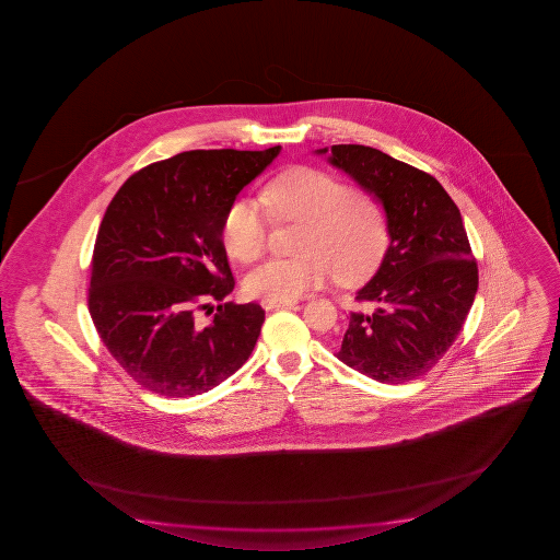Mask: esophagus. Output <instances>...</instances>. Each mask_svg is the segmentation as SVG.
Returning <instances> with one entry per match:
<instances>
[{"label": "esophagus", "instance_id": "1", "mask_svg": "<svg viewBox=\"0 0 560 560\" xmlns=\"http://www.w3.org/2000/svg\"><path fill=\"white\" fill-rule=\"evenodd\" d=\"M260 305L265 307L266 312H272V310H280V307H290V305H294V302H276V300H262Z\"/></svg>", "mask_w": 560, "mask_h": 560}]
</instances>
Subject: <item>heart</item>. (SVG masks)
<instances>
[{"label": "heart", "instance_id": "obj_1", "mask_svg": "<svg viewBox=\"0 0 560 560\" xmlns=\"http://www.w3.org/2000/svg\"><path fill=\"white\" fill-rule=\"evenodd\" d=\"M260 201L280 221L305 223L300 256L270 258L245 280L250 298L292 302L332 276L359 282L378 268L388 248V221L376 198L315 168H292L268 182ZM223 243L238 262H255L268 243V218L256 201L233 203L223 221Z\"/></svg>", "mask_w": 560, "mask_h": 560}]
</instances>
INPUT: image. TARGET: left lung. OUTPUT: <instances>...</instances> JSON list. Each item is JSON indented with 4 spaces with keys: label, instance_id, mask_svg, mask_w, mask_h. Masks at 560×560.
Returning a JSON list of instances; mask_svg holds the SVG:
<instances>
[{
    "label": "left lung",
    "instance_id": "8db88e82",
    "mask_svg": "<svg viewBox=\"0 0 560 560\" xmlns=\"http://www.w3.org/2000/svg\"><path fill=\"white\" fill-rule=\"evenodd\" d=\"M380 201L389 243L376 275L357 292L370 312H351L335 357L364 376L401 384L433 369L475 304L478 268L460 211L425 172L364 144L317 149Z\"/></svg>",
    "mask_w": 560,
    "mask_h": 560
}]
</instances>
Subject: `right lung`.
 <instances>
[{"label":"right lung","mask_w":560,"mask_h":560,"mask_svg":"<svg viewBox=\"0 0 560 560\" xmlns=\"http://www.w3.org/2000/svg\"><path fill=\"white\" fill-rule=\"evenodd\" d=\"M280 151L180 152L133 174L112 199L88 304L107 351L142 388L198 396L250 357L265 310L221 304L235 288L223 221ZM215 301L214 319L201 326L198 310Z\"/></svg>","instance_id":"add662e5"}]
</instances>
